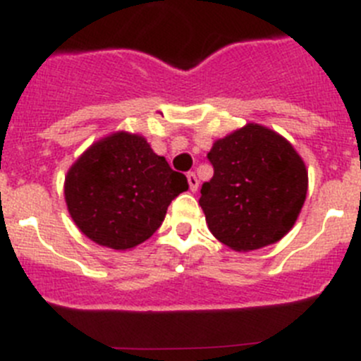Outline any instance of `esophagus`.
Returning <instances> with one entry per match:
<instances>
[{
	"label": "esophagus",
	"instance_id": "esophagus-1",
	"mask_svg": "<svg viewBox=\"0 0 361 361\" xmlns=\"http://www.w3.org/2000/svg\"><path fill=\"white\" fill-rule=\"evenodd\" d=\"M188 184H189V189H191L192 192H195L196 189H198V177H196L192 172L188 173Z\"/></svg>",
	"mask_w": 361,
	"mask_h": 361
}]
</instances>
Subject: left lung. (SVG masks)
I'll return each mask as SVG.
<instances>
[{"instance_id": "1", "label": "left lung", "mask_w": 361, "mask_h": 361, "mask_svg": "<svg viewBox=\"0 0 361 361\" xmlns=\"http://www.w3.org/2000/svg\"><path fill=\"white\" fill-rule=\"evenodd\" d=\"M207 158L214 177L202 185L200 205L217 240L247 252L276 244L293 228L309 177L283 135L247 123L214 142Z\"/></svg>"}]
</instances>
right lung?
<instances>
[{"label": "right lung", "instance_id": "right-lung-1", "mask_svg": "<svg viewBox=\"0 0 361 361\" xmlns=\"http://www.w3.org/2000/svg\"><path fill=\"white\" fill-rule=\"evenodd\" d=\"M188 179L138 133L116 131L85 149L64 177V200L78 230L103 247L126 251L147 240Z\"/></svg>", "mask_w": 361, "mask_h": 361}]
</instances>
